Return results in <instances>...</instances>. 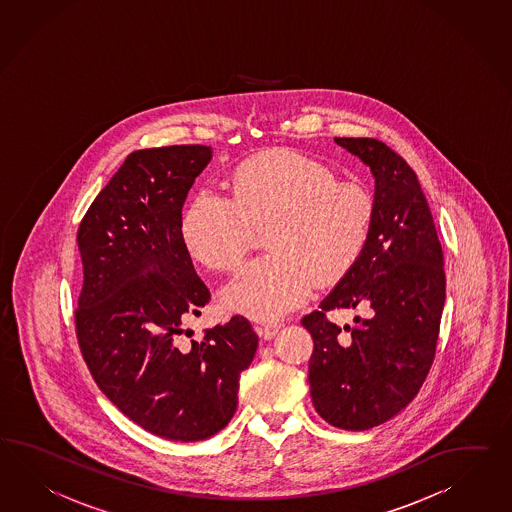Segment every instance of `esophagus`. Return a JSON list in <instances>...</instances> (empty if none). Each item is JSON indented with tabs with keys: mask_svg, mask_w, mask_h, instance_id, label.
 I'll list each match as a JSON object with an SVG mask.
<instances>
[{
	"mask_svg": "<svg viewBox=\"0 0 512 512\" xmlns=\"http://www.w3.org/2000/svg\"><path fill=\"white\" fill-rule=\"evenodd\" d=\"M253 329H255V333L259 335V337L264 338V340H272V338L279 333V329H281V324H277V322H255L253 324Z\"/></svg>",
	"mask_w": 512,
	"mask_h": 512,
	"instance_id": "esophagus-1",
	"label": "esophagus"
}]
</instances>
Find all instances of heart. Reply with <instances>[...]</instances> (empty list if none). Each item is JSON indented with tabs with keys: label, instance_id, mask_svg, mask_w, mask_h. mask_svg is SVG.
<instances>
[{
	"label": "heart",
	"instance_id": "1",
	"mask_svg": "<svg viewBox=\"0 0 512 512\" xmlns=\"http://www.w3.org/2000/svg\"><path fill=\"white\" fill-rule=\"evenodd\" d=\"M374 198L337 181L325 164L277 148L242 161L229 175V198L198 192L179 222L188 255L231 272L250 248V227H264L268 255L224 288L231 311L274 322L307 300L316 283L335 285L355 268L374 224Z\"/></svg>",
	"mask_w": 512,
	"mask_h": 512
}]
</instances>
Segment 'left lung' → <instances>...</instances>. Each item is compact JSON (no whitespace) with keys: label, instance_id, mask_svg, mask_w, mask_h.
I'll list each match as a JSON object with an SVG mask.
<instances>
[{"label":"left lung","instance_id":"1","mask_svg":"<svg viewBox=\"0 0 512 512\" xmlns=\"http://www.w3.org/2000/svg\"><path fill=\"white\" fill-rule=\"evenodd\" d=\"M375 179L368 246L318 311L303 316L314 351L312 405L327 424L366 431L403 411L435 359L446 300L442 246L411 166L375 138H335ZM362 308L349 338L326 320L333 308Z\"/></svg>","mask_w":512,"mask_h":512}]
</instances>
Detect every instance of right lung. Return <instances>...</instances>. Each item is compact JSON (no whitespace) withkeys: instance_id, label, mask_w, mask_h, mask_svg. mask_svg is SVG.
<instances>
[{"instance_id":"add662e5","label":"right lung","mask_w":512,"mask_h":512,"mask_svg":"<svg viewBox=\"0 0 512 512\" xmlns=\"http://www.w3.org/2000/svg\"><path fill=\"white\" fill-rule=\"evenodd\" d=\"M211 159L200 144L133 151L77 231L85 279L75 331L88 370L129 420L175 442L229 424L259 346L244 316L175 342L211 300L179 235L188 190Z\"/></svg>"}]
</instances>
